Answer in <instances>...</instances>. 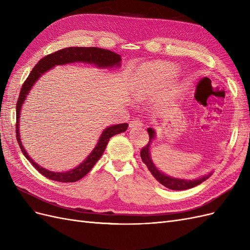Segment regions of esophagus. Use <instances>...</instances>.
<instances>
[{
    "mask_svg": "<svg viewBox=\"0 0 250 250\" xmlns=\"http://www.w3.org/2000/svg\"><path fill=\"white\" fill-rule=\"evenodd\" d=\"M129 127L130 128H143L144 124H143L142 121H140V120H132V121H130Z\"/></svg>",
    "mask_w": 250,
    "mask_h": 250,
    "instance_id": "obj_1",
    "label": "esophagus"
}]
</instances>
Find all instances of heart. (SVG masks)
I'll list each match as a JSON object with an SVG mask.
<instances>
[{"instance_id": "obj_1", "label": "heart", "mask_w": 250, "mask_h": 250, "mask_svg": "<svg viewBox=\"0 0 250 250\" xmlns=\"http://www.w3.org/2000/svg\"><path fill=\"white\" fill-rule=\"evenodd\" d=\"M138 77L140 85L135 93L138 95L152 94L167 84L171 73L169 67L163 63H146L139 69Z\"/></svg>"}]
</instances>
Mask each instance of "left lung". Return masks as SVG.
<instances>
[{"instance_id":"obj_1","label":"left lung","mask_w":250,"mask_h":250,"mask_svg":"<svg viewBox=\"0 0 250 250\" xmlns=\"http://www.w3.org/2000/svg\"><path fill=\"white\" fill-rule=\"evenodd\" d=\"M147 131L149 133V143L142 149L141 158H142L143 163L147 166L148 170L151 172V174H152L153 177L158 181V183H161L166 188H170V190H174V191L188 190V188H192L196 186L200 185L201 183H203L204 180H207L211 175V174H213V171H211L210 173L206 174V175L200 176V177L195 178V179L177 178V177H173V176L167 175V174H165L164 172H162L156 167L155 164L152 161V158H151V153H150L151 144H152V142L154 141V139L156 137V132L153 128H148Z\"/></svg>"}]
</instances>
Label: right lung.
<instances>
[{"instance_id":"add662e5","label":"right lung","mask_w":250,"mask_h":250,"mask_svg":"<svg viewBox=\"0 0 250 250\" xmlns=\"http://www.w3.org/2000/svg\"><path fill=\"white\" fill-rule=\"evenodd\" d=\"M121 62H122L121 55L109 50L100 49L96 47H70L44 56L37 62L31 73L29 74L27 80L21 86L19 100L17 103V140L19 142V145L22 154L26 156L27 160L33 165V167L40 173H42L43 176H46L47 178L52 180L60 181V183H75V181L81 179L92 170L96 163L100 160V157L102 156L104 150L108 144L109 139L113 137V135L126 131L128 128V124H117L107 126L102 131L99 140H98L95 148L92 150V152L86 156L84 161L80 163L77 167H75L74 169L63 172H54L48 169H44L39 164H36L32 158L29 156L24 146H22L20 134L21 110L22 105L25 103V100L27 99V96L31 92L32 87L34 86L35 82H37V80H39L44 73H47L49 70L53 69V67H55L56 65L83 62L94 64L98 69H113V67L119 69L121 66Z\"/></svg>"}]
</instances>
